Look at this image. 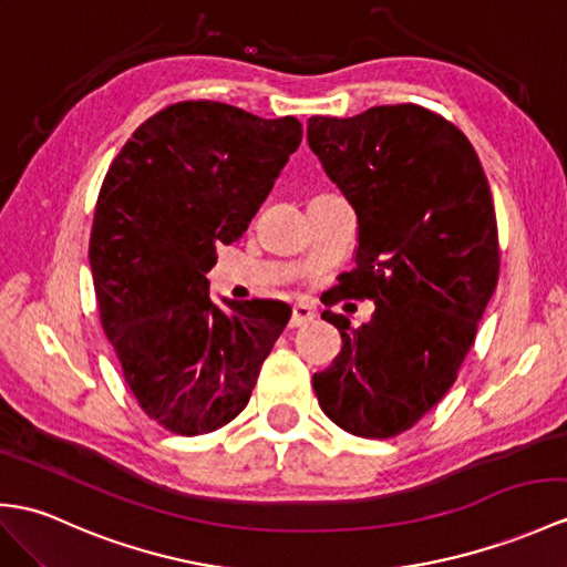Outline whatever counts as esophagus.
<instances>
[{
  "mask_svg": "<svg viewBox=\"0 0 567 567\" xmlns=\"http://www.w3.org/2000/svg\"><path fill=\"white\" fill-rule=\"evenodd\" d=\"M316 319V311L309 305H295L292 307V319H289V328H299Z\"/></svg>",
  "mask_w": 567,
  "mask_h": 567,
  "instance_id": "obj_1",
  "label": "esophagus"
}]
</instances>
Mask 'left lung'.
<instances>
[{
    "mask_svg": "<svg viewBox=\"0 0 567 567\" xmlns=\"http://www.w3.org/2000/svg\"><path fill=\"white\" fill-rule=\"evenodd\" d=\"M307 142L358 215L340 295L377 305L360 328L323 311L343 350L313 391L338 427L386 440L452 389L495 292L491 186L462 130L415 103L313 115Z\"/></svg>",
    "mask_w": 567,
    "mask_h": 567,
    "instance_id": "1",
    "label": "left lung"
}]
</instances>
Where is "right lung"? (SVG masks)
Segmentation results:
<instances>
[{
    "label": "right lung",
    "mask_w": 567,
    "mask_h": 567,
    "mask_svg": "<svg viewBox=\"0 0 567 567\" xmlns=\"http://www.w3.org/2000/svg\"><path fill=\"white\" fill-rule=\"evenodd\" d=\"M299 142L292 115L181 101L144 121L103 178L89 239L101 326L142 411L183 437L244 411L292 316L266 299L219 309L207 272Z\"/></svg>",
    "instance_id": "right-lung-1"
}]
</instances>
